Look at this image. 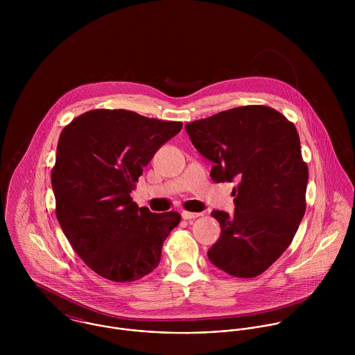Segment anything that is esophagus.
<instances>
[{
    "instance_id": "1",
    "label": "esophagus",
    "mask_w": 355,
    "mask_h": 355,
    "mask_svg": "<svg viewBox=\"0 0 355 355\" xmlns=\"http://www.w3.org/2000/svg\"><path fill=\"white\" fill-rule=\"evenodd\" d=\"M202 213H194V211H187V210H183L182 211V217L183 220H191V218H197L200 217Z\"/></svg>"
}]
</instances>
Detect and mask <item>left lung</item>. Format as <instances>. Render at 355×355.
I'll use <instances>...</instances> for the list:
<instances>
[{"instance_id":"left-lung-1","label":"left lung","mask_w":355,"mask_h":355,"mask_svg":"<svg viewBox=\"0 0 355 355\" xmlns=\"http://www.w3.org/2000/svg\"><path fill=\"white\" fill-rule=\"evenodd\" d=\"M214 165L213 182H236L235 211L213 210L221 235L207 257L235 277L265 272L291 245L306 209L309 169L295 125L263 105L228 109L186 124Z\"/></svg>"}]
</instances>
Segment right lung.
Returning a JSON list of instances; mask_svg holds the SVG:
<instances>
[{
    "instance_id": "add662e5",
    "label": "right lung",
    "mask_w": 355,
    "mask_h": 355,
    "mask_svg": "<svg viewBox=\"0 0 355 355\" xmlns=\"http://www.w3.org/2000/svg\"><path fill=\"white\" fill-rule=\"evenodd\" d=\"M182 125L124 109H94L62 130L51 169L55 216L73 250L102 277L135 282L157 268L180 214L152 213L131 193L144 166Z\"/></svg>"
}]
</instances>
